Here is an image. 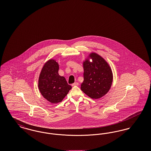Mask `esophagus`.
<instances>
[{"instance_id":"1","label":"esophagus","mask_w":151,"mask_h":151,"mask_svg":"<svg viewBox=\"0 0 151 151\" xmlns=\"http://www.w3.org/2000/svg\"><path fill=\"white\" fill-rule=\"evenodd\" d=\"M79 86V83L78 82H76V83H74L72 84V86Z\"/></svg>"}]
</instances>
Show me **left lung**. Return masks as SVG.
I'll return each instance as SVG.
<instances>
[{
  "mask_svg": "<svg viewBox=\"0 0 151 151\" xmlns=\"http://www.w3.org/2000/svg\"><path fill=\"white\" fill-rule=\"evenodd\" d=\"M92 62H84V81L81 84V91L89 97L101 98L109 91L113 80L112 71L107 62L100 55L91 54Z\"/></svg>",
  "mask_w": 151,
  "mask_h": 151,
  "instance_id": "1",
  "label": "left lung"
}]
</instances>
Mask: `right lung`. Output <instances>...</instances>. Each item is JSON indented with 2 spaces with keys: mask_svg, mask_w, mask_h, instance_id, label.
<instances>
[{
  "mask_svg": "<svg viewBox=\"0 0 151 151\" xmlns=\"http://www.w3.org/2000/svg\"><path fill=\"white\" fill-rule=\"evenodd\" d=\"M59 65L54 60H49L40 73L38 88L43 97L52 104L61 102L71 89L63 76L58 74Z\"/></svg>",
  "mask_w": 151,
  "mask_h": 151,
  "instance_id": "add662e5",
  "label": "right lung"
}]
</instances>
